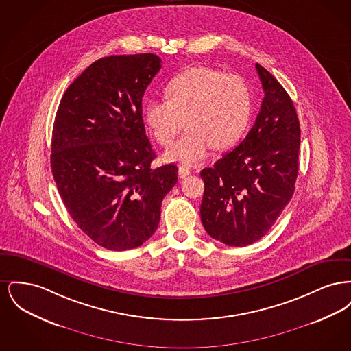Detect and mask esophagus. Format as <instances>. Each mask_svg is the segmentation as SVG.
<instances>
[{"instance_id":"1","label":"esophagus","mask_w":351,"mask_h":351,"mask_svg":"<svg viewBox=\"0 0 351 351\" xmlns=\"http://www.w3.org/2000/svg\"><path fill=\"white\" fill-rule=\"evenodd\" d=\"M189 173H191V169H189V167H186V166H180V167H179V178H180V179H183L185 176H188Z\"/></svg>"}]
</instances>
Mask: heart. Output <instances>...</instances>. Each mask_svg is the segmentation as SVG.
<instances>
[{
    "label": "heart",
    "instance_id": "b5f03b06",
    "mask_svg": "<svg viewBox=\"0 0 351 351\" xmlns=\"http://www.w3.org/2000/svg\"><path fill=\"white\" fill-rule=\"evenodd\" d=\"M168 100H151L146 121L162 146H169L188 126V132L166 152L168 162L197 163L215 146H234L247 130L252 100L247 84L237 75L210 68H192L175 76L166 88Z\"/></svg>",
    "mask_w": 351,
    "mask_h": 351
}]
</instances>
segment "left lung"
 Segmentation results:
<instances>
[{
	"label": "left lung",
	"instance_id": "obj_1",
	"mask_svg": "<svg viewBox=\"0 0 351 351\" xmlns=\"http://www.w3.org/2000/svg\"><path fill=\"white\" fill-rule=\"evenodd\" d=\"M265 97L246 138L204 168L201 222L212 238L247 246L267 234L295 192L299 169L300 123L280 83L255 64Z\"/></svg>",
	"mask_w": 351,
	"mask_h": 351
}]
</instances>
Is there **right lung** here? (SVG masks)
<instances>
[{"instance_id":"1","label":"right lung","mask_w":351,"mask_h":351,"mask_svg":"<svg viewBox=\"0 0 351 351\" xmlns=\"http://www.w3.org/2000/svg\"><path fill=\"white\" fill-rule=\"evenodd\" d=\"M162 68L154 53L113 55L68 86L52 130L51 169L68 213L108 250L135 249L158 229L178 167L151 169L142 97Z\"/></svg>"}]
</instances>
